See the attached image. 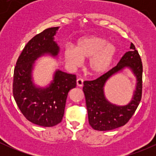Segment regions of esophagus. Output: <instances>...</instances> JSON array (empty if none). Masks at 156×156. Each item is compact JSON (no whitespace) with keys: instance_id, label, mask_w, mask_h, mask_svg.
<instances>
[{"instance_id":"34e87169","label":"esophagus","mask_w":156,"mask_h":156,"mask_svg":"<svg viewBox=\"0 0 156 156\" xmlns=\"http://www.w3.org/2000/svg\"><path fill=\"white\" fill-rule=\"evenodd\" d=\"M83 84H84V79L81 78H79L77 79V85L78 87H82Z\"/></svg>"}]
</instances>
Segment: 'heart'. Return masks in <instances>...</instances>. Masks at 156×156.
Instances as JSON below:
<instances>
[{"mask_svg":"<svg viewBox=\"0 0 156 156\" xmlns=\"http://www.w3.org/2000/svg\"><path fill=\"white\" fill-rule=\"evenodd\" d=\"M116 54V48L107 40L98 36H89L80 39L75 49L66 48L64 57L71 67L81 64V59H88V70L93 75H101L107 72Z\"/></svg>","mask_w":156,"mask_h":156,"instance_id":"1","label":"heart"}]
</instances>
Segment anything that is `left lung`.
Segmentation results:
<instances>
[{"mask_svg": "<svg viewBox=\"0 0 156 156\" xmlns=\"http://www.w3.org/2000/svg\"><path fill=\"white\" fill-rule=\"evenodd\" d=\"M130 51L126 52L117 66L93 81H84L83 91L86 99L89 124L94 130H111L128 122L142 98L143 64L140 56L131 43ZM130 68L137 78L136 90L132 100L126 106L112 105L105 99L103 87L106 81L124 68Z\"/></svg>", "mask_w": 156, "mask_h": 156, "instance_id": "left-lung-1", "label": "left lung"}]
</instances>
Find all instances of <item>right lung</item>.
<instances>
[{
  "instance_id": "1",
  "label": "right lung",
  "mask_w": 156,
  "mask_h": 156,
  "mask_svg": "<svg viewBox=\"0 0 156 156\" xmlns=\"http://www.w3.org/2000/svg\"><path fill=\"white\" fill-rule=\"evenodd\" d=\"M58 29L49 28L33 37L23 48L14 69V100L27 120L42 127H53L62 122L69 90L76 87V75L59 70L46 88L36 87L31 81L34 60L44 54L58 55L59 48L53 41Z\"/></svg>"
}]
</instances>
